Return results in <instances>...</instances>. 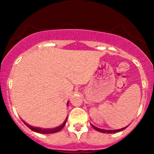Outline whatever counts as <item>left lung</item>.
Returning <instances> with one entry per match:
<instances>
[{
	"instance_id": "left-lung-1",
	"label": "left lung",
	"mask_w": 154,
	"mask_h": 154,
	"mask_svg": "<svg viewBox=\"0 0 154 154\" xmlns=\"http://www.w3.org/2000/svg\"><path fill=\"white\" fill-rule=\"evenodd\" d=\"M92 125V127H93V128H94L95 130H97V131L100 132H103V133H115V132H120V131H122V130H125V128H128V126H127V127H125V128H124L119 129V130H102V129H100V128H96V127H95L94 125Z\"/></svg>"
}]
</instances>
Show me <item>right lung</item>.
Instances as JSON below:
<instances>
[{
    "instance_id": "add662e5",
    "label": "right lung",
    "mask_w": 154,
    "mask_h": 154,
    "mask_svg": "<svg viewBox=\"0 0 154 154\" xmlns=\"http://www.w3.org/2000/svg\"><path fill=\"white\" fill-rule=\"evenodd\" d=\"M67 104H68V103H67ZM66 120H67V118L64 121V122L62 124V125H61L60 126L57 127V128H53V129H41V128H35V127L30 126V125H27V124H26V122H24V121H23V122L25 124L26 126L30 129V130H32V131L38 132V133H42V134H51V133H55V132H57L60 131L61 130H62L63 127H64L65 124H66Z\"/></svg>"
}]
</instances>
